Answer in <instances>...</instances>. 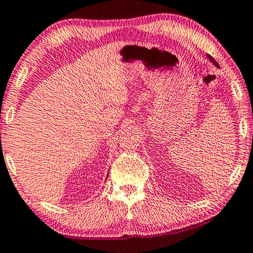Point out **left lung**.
I'll return each mask as SVG.
<instances>
[{"label": "left lung", "instance_id": "left-lung-1", "mask_svg": "<svg viewBox=\"0 0 253 253\" xmlns=\"http://www.w3.org/2000/svg\"><path fill=\"white\" fill-rule=\"evenodd\" d=\"M209 58H210V60H211V62H213V64H214V65H216V66H218V63H216V62H215V60H214V59H213L211 56H209Z\"/></svg>", "mask_w": 253, "mask_h": 253}]
</instances>
